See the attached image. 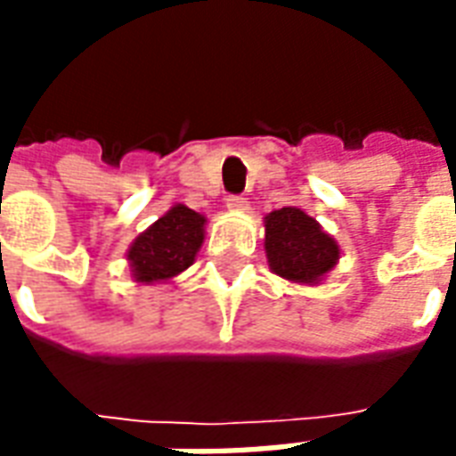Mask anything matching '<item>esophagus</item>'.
Returning a JSON list of instances; mask_svg holds the SVG:
<instances>
[{"label":"esophagus","instance_id":"obj_1","mask_svg":"<svg viewBox=\"0 0 456 456\" xmlns=\"http://www.w3.org/2000/svg\"><path fill=\"white\" fill-rule=\"evenodd\" d=\"M227 208L232 212H247L248 209V200L241 198V195H229L227 198Z\"/></svg>","mask_w":456,"mask_h":456}]
</instances>
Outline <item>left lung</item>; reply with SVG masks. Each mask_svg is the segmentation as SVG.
<instances>
[{
    "instance_id": "left-lung-1",
    "label": "left lung",
    "mask_w": 456,
    "mask_h": 456,
    "mask_svg": "<svg viewBox=\"0 0 456 456\" xmlns=\"http://www.w3.org/2000/svg\"><path fill=\"white\" fill-rule=\"evenodd\" d=\"M264 227L268 266L290 283L317 286L339 261V244L300 208L268 212Z\"/></svg>"
}]
</instances>
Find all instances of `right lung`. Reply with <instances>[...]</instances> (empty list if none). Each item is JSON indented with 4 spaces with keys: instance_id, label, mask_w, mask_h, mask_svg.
Masks as SVG:
<instances>
[{
    "instance_id": "right-lung-1",
    "label": "right lung",
    "mask_w": 456,
    "mask_h": 456,
    "mask_svg": "<svg viewBox=\"0 0 456 456\" xmlns=\"http://www.w3.org/2000/svg\"><path fill=\"white\" fill-rule=\"evenodd\" d=\"M208 219L185 205L173 208L131 241L126 251L131 278L136 283H168L195 264L205 241Z\"/></svg>"
}]
</instances>
